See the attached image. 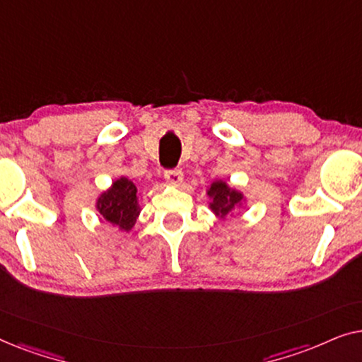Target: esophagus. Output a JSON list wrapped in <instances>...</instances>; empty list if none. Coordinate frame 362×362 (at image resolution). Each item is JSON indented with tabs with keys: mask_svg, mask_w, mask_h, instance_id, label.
Segmentation results:
<instances>
[{
	"mask_svg": "<svg viewBox=\"0 0 362 362\" xmlns=\"http://www.w3.org/2000/svg\"><path fill=\"white\" fill-rule=\"evenodd\" d=\"M165 180L173 186H177L182 181V173L180 170H168L165 171Z\"/></svg>",
	"mask_w": 362,
	"mask_h": 362,
	"instance_id": "34e87169",
	"label": "esophagus"
}]
</instances>
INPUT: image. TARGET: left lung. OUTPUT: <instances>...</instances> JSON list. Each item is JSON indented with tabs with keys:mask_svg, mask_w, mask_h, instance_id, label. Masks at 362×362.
<instances>
[{
	"mask_svg": "<svg viewBox=\"0 0 362 362\" xmlns=\"http://www.w3.org/2000/svg\"><path fill=\"white\" fill-rule=\"evenodd\" d=\"M207 196L211 197L209 207L217 217L224 219V217L235 209L237 206L242 204L244 194L234 187H230L226 181H214L207 189Z\"/></svg>",
	"mask_w": 362,
	"mask_h": 362,
	"instance_id": "obj_1",
	"label": "left lung"
}]
</instances>
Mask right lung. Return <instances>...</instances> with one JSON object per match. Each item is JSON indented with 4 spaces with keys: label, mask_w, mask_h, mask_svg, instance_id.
<instances>
[{
    "label": "right lung",
    "mask_w": 362,
    "mask_h": 362,
    "mask_svg": "<svg viewBox=\"0 0 362 362\" xmlns=\"http://www.w3.org/2000/svg\"><path fill=\"white\" fill-rule=\"evenodd\" d=\"M97 211L100 212L102 219L117 226L120 230L128 232L135 226L141 211L138 206L136 186L128 177L113 181L110 189L98 196Z\"/></svg>",
    "instance_id": "add662e5"
}]
</instances>
